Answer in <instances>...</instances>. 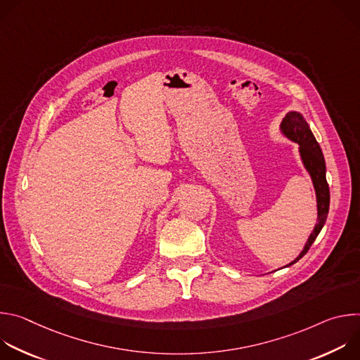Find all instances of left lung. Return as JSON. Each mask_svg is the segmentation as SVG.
<instances>
[{
	"label": "left lung",
	"instance_id": "left-lung-1",
	"mask_svg": "<svg viewBox=\"0 0 360 360\" xmlns=\"http://www.w3.org/2000/svg\"><path fill=\"white\" fill-rule=\"evenodd\" d=\"M281 131L286 138L299 143L300 158H302V162H303L306 171L309 172V175L312 178L315 192H316V202H318V224L315 225V229L311 233V236L307 238L306 245H304L303 250L299 253L297 258L288 265V266H290V265L296 264L302 258V256L307 250H309V248L318 238L319 232L322 231V228L326 222V218H328V212H329L330 193H329V185L326 181V165H325L322 149H321L316 138L314 136L309 125H307V122L302 117V114H299L296 111L288 112L286 117L282 120Z\"/></svg>",
	"mask_w": 360,
	"mask_h": 360
}]
</instances>
